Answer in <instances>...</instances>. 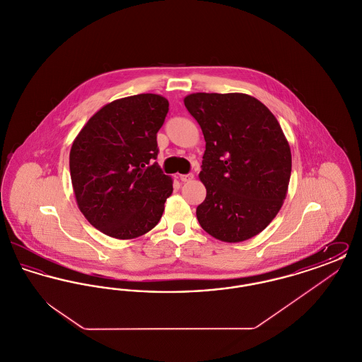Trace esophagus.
I'll return each instance as SVG.
<instances>
[{
	"instance_id": "1",
	"label": "esophagus",
	"mask_w": 362,
	"mask_h": 362,
	"mask_svg": "<svg viewBox=\"0 0 362 362\" xmlns=\"http://www.w3.org/2000/svg\"><path fill=\"white\" fill-rule=\"evenodd\" d=\"M179 179L182 182H191L194 179V175L192 173H187V175H179Z\"/></svg>"
}]
</instances>
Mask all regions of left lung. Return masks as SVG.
I'll list each match as a JSON object with an SVG mask.
<instances>
[{
    "instance_id": "obj_1",
    "label": "left lung",
    "mask_w": 362,
    "mask_h": 362,
    "mask_svg": "<svg viewBox=\"0 0 362 362\" xmlns=\"http://www.w3.org/2000/svg\"><path fill=\"white\" fill-rule=\"evenodd\" d=\"M185 105L206 142L199 173L206 198L197 207L198 223L225 243L257 236L284 205L291 180L292 153L279 123L245 93L197 92Z\"/></svg>"
}]
</instances>
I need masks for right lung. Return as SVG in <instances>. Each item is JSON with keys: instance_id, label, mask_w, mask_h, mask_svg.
<instances>
[{"instance_id": "add662e5", "label": "right lung", "mask_w": 362, "mask_h": 362, "mask_svg": "<svg viewBox=\"0 0 362 362\" xmlns=\"http://www.w3.org/2000/svg\"><path fill=\"white\" fill-rule=\"evenodd\" d=\"M170 103L139 93L103 105L71 144L70 177L88 223L104 235L130 240L158 224L173 177L157 163V132Z\"/></svg>"}]
</instances>
